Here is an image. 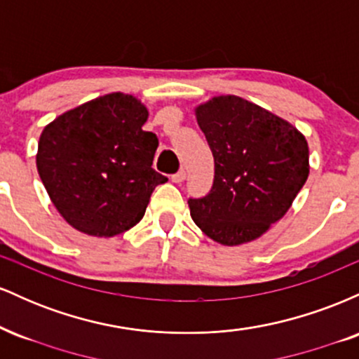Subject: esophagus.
Returning <instances> with one entry per match:
<instances>
[{"instance_id":"1","label":"esophagus","mask_w":359,"mask_h":359,"mask_svg":"<svg viewBox=\"0 0 359 359\" xmlns=\"http://www.w3.org/2000/svg\"><path fill=\"white\" fill-rule=\"evenodd\" d=\"M185 177H187V172H185L184 168H182V170H179V172H177V174L172 175V182L182 184L184 180H185Z\"/></svg>"}]
</instances>
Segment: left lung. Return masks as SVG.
<instances>
[{"instance_id": "left-lung-1", "label": "left lung", "mask_w": 359, "mask_h": 359, "mask_svg": "<svg viewBox=\"0 0 359 359\" xmlns=\"http://www.w3.org/2000/svg\"><path fill=\"white\" fill-rule=\"evenodd\" d=\"M214 156V182L189 199L205 236L224 246L250 243L285 216L309 177L307 140L294 125L238 96L196 106Z\"/></svg>"}]
</instances>
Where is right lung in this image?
<instances>
[{"label":"right lung","instance_id":"1","mask_svg":"<svg viewBox=\"0 0 359 359\" xmlns=\"http://www.w3.org/2000/svg\"><path fill=\"white\" fill-rule=\"evenodd\" d=\"M148 109L111 93L65 111L43 128L36 170L52 204L77 231L111 238L145 216L167 177L151 168L158 140L143 131Z\"/></svg>","mask_w":359,"mask_h":359}]
</instances>
